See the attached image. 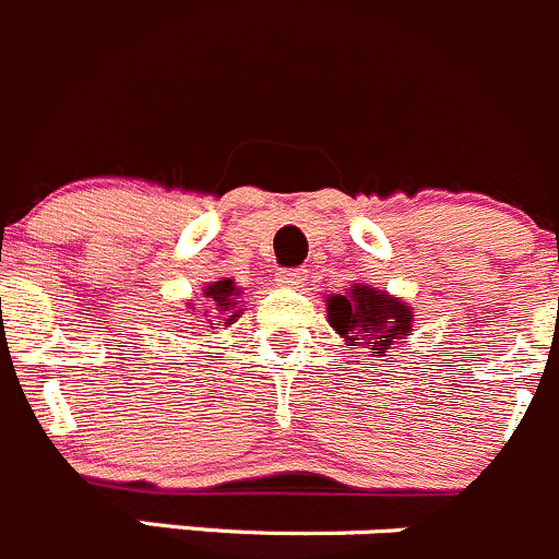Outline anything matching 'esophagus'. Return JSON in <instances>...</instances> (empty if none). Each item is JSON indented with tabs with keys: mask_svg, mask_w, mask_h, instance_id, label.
<instances>
[{
	"mask_svg": "<svg viewBox=\"0 0 559 559\" xmlns=\"http://www.w3.org/2000/svg\"><path fill=\"white\" fill-rule=\"evenodd\" d=\"M302 281H306V275H302L300 270H281V273L275 275V284H278L281 289H300Z\"/></svg>",
	"mask_w": 559,
	"mask_h": 559,
	"instance_id": "1",
	"label": "esophagus"
}]
</instances>
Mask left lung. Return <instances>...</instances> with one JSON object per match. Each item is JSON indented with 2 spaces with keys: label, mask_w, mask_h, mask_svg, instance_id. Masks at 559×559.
Here are the masks:
<instances>
[{
  "label": "left lung",
  "mask_w": 559,
  "mask_h": 559,
  "mask_svg": "<svg viewBox=\"0 0 559 559\" xmlns=\"http://www.w3.org/2000/svg\"><path fill=\"white\" fill-rule=\"evenodd\" d=\"M328 322L349 349L393 362L395 346L412 335L415 308L371 284H352L344 295L328 297Z\"/></svg>",
  "instance_id": "1"
}]
</instances>
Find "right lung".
Masks as SVG:
<instances>
[{"mask_svg":"<svg viewBox=\"0 0 559 559\" xmlns=\"http://www.w3.org/2000/svg\"><path fill=\"white\" fill-rule=\"evenodd\" d=\"M240 295L242 289L237 286L235 278H218V281H210L207 286L202 289V297L204 302H207V311H199L202 317H210L207 324L204 328H213L215 319H218L224 328H231V324L237 322V317H240ZM186 308H193V300L186 302Z\"/></svg>","mask_w":559,"mask_h":559,"instance_id":"obj_1","label":"right lung"}]
</instances>
